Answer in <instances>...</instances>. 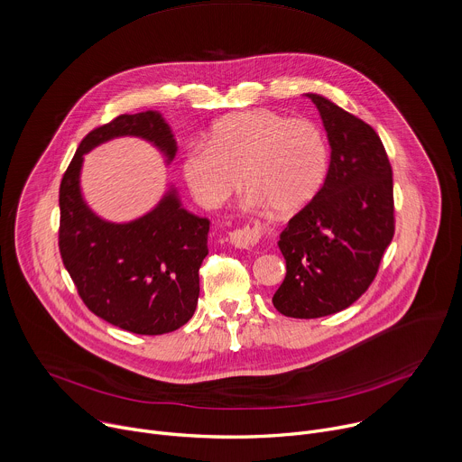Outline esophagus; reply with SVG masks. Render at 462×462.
<instances>
[{"label":"esophagus","mask_w":462,"mask_h":462,"mask_svg":"<svg viewBox=\"0 0 462 462\" xmlns=\"http://www.w3.org/2000/svg\"><path fill=\"white\" fill-rule=\"evenodd\" d=\"M261 237V225L257 221H252L248 225H245L243 228H236L230 232V241L234 246L237 248H245L250 250L257 245Z\"/></svg>","instance_id":"1"}]
</instances>
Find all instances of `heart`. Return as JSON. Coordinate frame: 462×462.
Wrapping results in <instances>:
<instances>
[{
	"label": "heart",
	"instance_id": "b5f03b06",
	"mask_svg": "<svg viewBox=\"0 0 462 462\" xmlns=\"http://www.w3.org/2000/svg\"><path fill=\"white\" fill-rule=\"evenodd\" d=\"M328 171V144L309 119L252 108L219 119L207 143L190 146L181 176L205 208L223 205L243 183L254 205L286 216L309 205Z\"/></svg>",
	"mask_w": 462,
	"mask_h": 462
}]
</instances>
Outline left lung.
Listing matches in <instances>:
<instances>
[{"instance_id":"1","label":"left lung","mask_w":462,"mask_h":462,"mask_svg":"<svg viewBox=\"0 0 462 462\" xmlns=\"http://www.w3.org/2000/svg\"><path fill=\"white\" fill-rule=\"evenodd\" d=\"M310 97L330 143V167L316 198L281 232L286 261L272 302L286 318L316 319L354 304L372 284L392 243V167L377 132L328 97Z\"/></svg>"}]
</instances>
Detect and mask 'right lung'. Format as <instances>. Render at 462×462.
Segmentation results:
<instances>
[{
	"mask_svg": "<svg viewBox=\"0 0 462 462\" xmlns=\"http://www.w3.org/2000/svg\"><path fill=\"white\" fill-rule=\"evenodd\" d=\"M123 135L152 143L167 165L176 158L172 128L156 110L121 114L87 134L60 187V252L92 314L132 334L162 336L181 328L196 312L210 221L185 210L172 187L134 221L96 216L81 194L83 156Z\"/></svg>",
	"mask_w": 462,
	"mask_h": 462,
	"instance_id": "right-lung-1",
	"label": "right lung"
}]
</instances>
